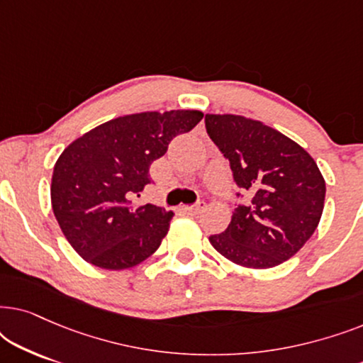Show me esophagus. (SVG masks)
I'll use <instances>...</instances> for the list:
<instances>
[{
  "label": "esophagus",
  "instance_id": "obj_1",
  "mask_svg": "<svg viewBox=\"0 0 363 363\" xmlns=\"http://www.w3.org/2000/svg\"><path fill=\"white\" fill-rule=\"evenodd\" d=\"M205 201H198L195 205H190V206H183V211H186L188 215H200V213L205 210Z\"/></svg>",
  "mask_w": 363,
  "mask_h": 363
}]
</instances>
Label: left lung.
<instances>
[{"mask_svg":"<svg viewBox=\"0 0 363 363\" xmlns=\"http://www.w3.org/2000/svg\"><path fill=\"white\" fill-rule=\"evenodd\" d=\"M208 135L230 160L236 185L251 195L213 247L235 264L267 269L296 255L314 235L325 200L324 177L299 143L259 121L206 113ZM240 196V193H238Z\"/></svg>","mask_w":363,"mask_h":363,"instance_id":"left-lung-1","label":"left lung"}]
</instances>
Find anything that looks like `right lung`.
<instances>
[{"instance_id": "1", "label": "right lung", "mask_w": 363, "mask_h": 363, "mask_svg": "<svg viewBox=\"0 0 363 363\" xmlns=\"http://www.w3.org/2000/svg\"><path fill=\"white\" fill-rule=\"evenodd\" d=\"M200 111L142 112L112 118L67 148L52 172L54 216L79 256L102 269H128L158 250L173 211L133 206L150 183V165L190 132Z\"/></svg>"}]
</instances>
